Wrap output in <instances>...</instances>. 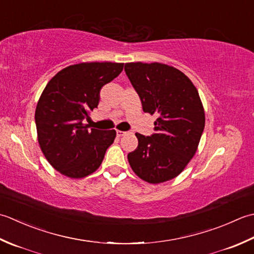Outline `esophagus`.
Masks as SVG:
<instances>
[{
    "instance_id": "1",
    "label": "esophagus",
    "mask_w": 254,
    "mask_h": 254,
    "mask_svg": "<svg viewBox=\"0 0 254 254\" xmlns=\"http://www.w3.org/2000/svg\"><path fill=\"white\" fill-rule=\"evenodd\" d=\"M126 133H127L126 131H122V130H117V131H116L117 137H123V136H125Z\"/></svg>"
}]
</instances>
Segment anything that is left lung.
Returning a JSON list of instances; mask_svg holds the SVG:
<instances>
[{"label": "left lung", "mask_w": 254, "mask_h": 254, "mask_svg": "<svg viewBox=\"0 0 254 254\" xmlns=\"http://www.w3.org/2000/svg\"><path fill=\"white\" fill-rule=\"evenodd\" d=\"M142 110L158 116L151 136L136 133L138 147L128 153L132 171L148 183L172 180L197 150L205 113L196 87L183 72L163 64H125Z\"/></svg>", "instance_id": "left-lung-1"}]
</instances>
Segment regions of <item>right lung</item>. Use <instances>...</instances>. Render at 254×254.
<instances>
[{"mask_svg":"<svg viewBox=\"0 0 254 254\" xmlns=\"http://www.w3.org/2000/svg\"><path fill=\"white\" fill-rule=\"evenodd\" d=\"M124 64L90 62L66 66L48 84L37 103L35 122L46 159L61 174L81 179L94 172L114 142L115 130L84 125L97 107L100 92L120 75Z\"/></svg>","mask_w":254,"mask_h":254,"instance_id":"obj_1","label":"right lung"}]
</instances>
